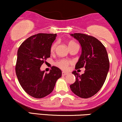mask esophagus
<instances>
[{"mask_svg":"<svg viewBox=\"0 0 122 122\" xmlns=\"http://www.w3.org/2000/svg\"><path fill=\"white\" fill-rule=\"evenodd\" d=\"M68 73H66V72H62V76H66V75H68Z\"/></svg>","mask_w":122,"mask_h":122,"instance_id":"esophagus-1","label":"esophagus"}]
</instances>
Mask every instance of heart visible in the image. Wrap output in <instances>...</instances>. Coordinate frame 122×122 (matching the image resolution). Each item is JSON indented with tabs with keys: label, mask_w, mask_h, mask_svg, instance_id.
Here are the masks:
<instances>
[{
	"label": "heart",
	"mask_w": 122,
	"mask_h": 122,
	"mask_svg": "<svg viewBox=\"0 0 122 122\" xmlns=\"http://www.w3.org/2000/svg\"><path fill=\"white\" fill-rule=\"evenodd\" d=\"M74 44H76V43L75 42H70L68 43V47H70L71 46H72ZM56 47H57V43L56 42L53 43L52 45L51 46V47H50V51H51V53H53L54 51H55L56 49ZM71 64V61H68V60H59V61H58L56 62V65L62 70L68 69V66H69Z\"/></svg>",
	"instance_id": "b5f03b06"
}]
</instances>
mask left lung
Returning a JSON list of instances; mask_svg holds the SVG:
<instances>
[{
	"instance_id": "1",
	"label": "left lung",
	"mask_w": 122,
	"mask_h": 122,
	"mask_svg": "<svg viewBox=\"0 0 122 122\" xmlns=\"http://www.w3.org/2000/svg\"><path fill=\"white\" fill-rule=\"evenodd\" d=\"M71 36L79 42L81 47V54L75 69L84 66L85 71L81 75L73 71L76 81L70 88L77 96L86 99L97 93L104 84L110 68L108 56L106 47L96 38L80 33Z\"/></svg>"
}]
</instances>
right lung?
Returning <instances> with one entry per match:
<instances>
[{
  "instance_id": "1",
  "label": "right lung",
  "mask_w": 122,
  "mask_h": 122,
  "mask_svg": "<svg viewBox=\"0 0 122 122\" xmlns=\"http://www.w3.org/2000/svg\"><path fill=\"white\" fill-rule=\"evenodd\" d=\"M56 37L57 34H37L28 38L18 49L16 76L25 91L33 97L49 95L62 76L56 66H53L48 74L41 70L45 60L50 57V47Z\"/></svg>"
}]
</instances>
